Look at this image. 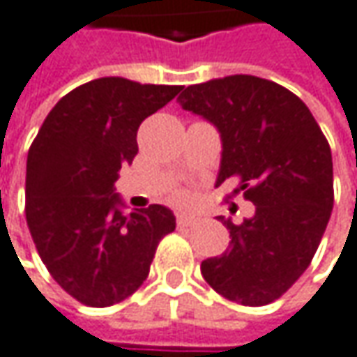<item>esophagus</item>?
<instances>
[{"label": "esophagus", "instance_id": "esophagus-1", "mask_svg": "<svg viewBox=\"0 0 357 357\" xmlns=\"http://www.w3.org/2000/svg\"><path fill=\"white\" fill-rule=\"evenodd\" d=\"M198 222V218L194 214H178V226H194Z\"/></svg>", "mask_w": 357, "mask_h": 357}]
</instances>
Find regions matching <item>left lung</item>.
<instances>
[{"instance_id": "8db88e82", "label": "left lung", "mask_w": 357, "mask_h": 357, "mask_svg": "<svg viewBox=\"0 0 357 357\" xmlns=\"http://www.w3.org/2000/svg\"><path fill=\"white\" fill-rule=\"evenodd\" d=\"M178 102L220 133L216 185L238 178L255 204L242 224L218 216L232 241L220 257L202 261V275L230 301L273 303L303 275L331 216L329 143L299 96L259 76L192 84Z\"/></svg>"}]
</instances>
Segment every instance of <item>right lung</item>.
I'll return each mask as SVG.
<instances>
[{"mask_svg": "<svg viewBox=\"0 0 357 357\" xmlns=\"http://www.w3.org/2000/svg\"><path fill=\"white\" fill-rule=\"evenodd\" d=\"M181 86L105 76L62 96L28 151L26 220L54 281L76 301L115 305L149 275L159 241L176 230L169 208L125 214L115 192L137 155L139 125Z\"/></svg>", "mask_w": 357, "mask_h": 357, "instance_id": "obj_1", "label": "right lung"}]
</instances>
